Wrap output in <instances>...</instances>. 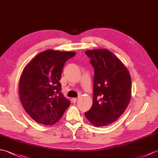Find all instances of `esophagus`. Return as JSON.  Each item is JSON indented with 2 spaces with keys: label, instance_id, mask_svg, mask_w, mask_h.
<instances>
[{
  "label": "esophagus",
  "instance_id": "34e87169",
  "mask_svg": "<svg viewBox=\"0 0 158 158\" xmlns=\"http://www.w3.org/2000/svg\"><path fill=\"white\" fill-rule=\"evenodd\" d=\"M77 100H78V98H73L72 99L73 103H76L77 101Z\"/></svg>",
  "mask_w": 158,
  "mask_h": 158
}]
</instances>
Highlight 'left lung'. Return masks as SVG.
Returning <instances> with one entry per match:
<instances>
[{
  "instance_id": "obj_1",
  "label": "left lung",
  "mask_w": 158,
  "mask_h": 158,
  "mask_svg": "<svg viewBox=\"0 0 158 158\" xmlns=\"http://www.w3.org/2000/svg\"><path fill=\"white\" fill-rule=\"evenodd\" d=\"M94 68L93 104L85 113L95 127L114 123L125 111L131 98V77L119 58L107 49L85 51Z\"/></svg>"
}]
</instances>
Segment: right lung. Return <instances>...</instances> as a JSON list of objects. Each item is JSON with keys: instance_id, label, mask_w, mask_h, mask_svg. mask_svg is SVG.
Listing matches in <instances>:
<instances>
[{"instance_id": "1", "label": "right lung", "mask_w": 158, "mask_h": 158, "mask_svg": "<svg viewBox=\"0 0 158 158\" xmlns=\"http://www.w3.org/2000/svg\"><path fill=\"white\" fill-rule=\"evenodd\" d=\"M75 54L48 50L25 66L19 82V98L25 110L35 122L52 125L70 106V101L60 92L59 81L66 61Z\"/></svg>"}]
</instances>
